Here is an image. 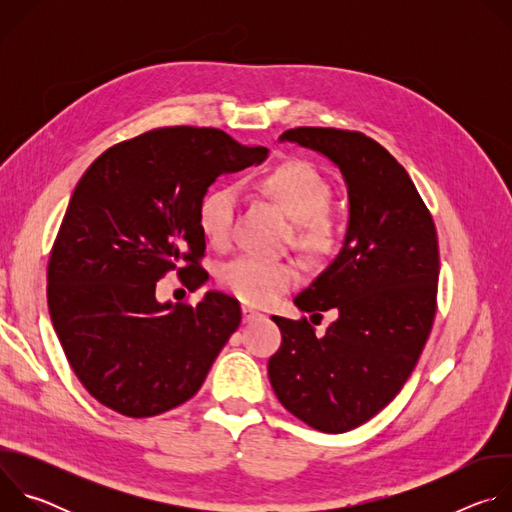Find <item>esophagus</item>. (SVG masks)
Segmentation results:
<instances>
[{
	"label": "esophagus",
	"mask_w": 512,
	"mask_h": 512,
	"mask_svg": "<svg viewBox=\"0 0 512 512\" xmlns=\"http://www.w3.org/2000/svg\"><path fill=\"white\" fill-rule=\"evenodd\" d=\"M241 312H243V322H253V320L263 318V314H261V312H257L255 308H251V306H243V308H241Z\"/></svg>",
	"instance_id": "esophagus-1"
}]
</instances>
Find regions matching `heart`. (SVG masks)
<instances>
[{
    "label": "heart",
    "mask_w": 512,
    "mask_h": 512,
    "mask_svg": "<svg viewBox=\"0 0 512 512\" xmlns=\"http://www.w3.org/2000/svg\"><path fill=\"white\" fill-rule=\"evenodd\" d=\"M289 218L296 223L294 243L310 257H326L340 243V225L326 210L332 198L324 176L304 162H285L257 182ZM237 206V188L216 184L208 188L196 208V223L208 245L221 249L229 243ZM300 273L287 259L239 255L218 269V281L245 304L265 306L298 285Z\"/></svg>",
    "instance_id": "b5f03b06"
}]
</instances>
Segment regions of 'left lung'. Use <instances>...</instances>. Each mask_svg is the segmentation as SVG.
Returning a JSON list of instances; mask_svg holds the SVG:
<instances>
[{
    "instance_id": "8db88e82",
    "label": "left lung",
    "mask_w": 512,
    "mask_h": 512,
    "mask_svg": "<svg viewBox=\"0 0 512 512\" xmlns=\"http://www.w3.org/2000/svg\"><path fill=\"white\" fill-rule=\"evenodd\" d=\"M281 141L338 166L350 218L336 259L294 300L312 316L336 310L338 320L318 338L306 318L273 316L281 346L269 358V381L289 413L344 433L387 407L415 369L435 318L437 233L409 174L375 139L296 127Z\"/></svg>"
}]
</instances>
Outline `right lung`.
Returning <instances> with one entry per match:
<instances>
[{
    "instance_id": "add662e5",
    "label": "right lung",
    "mask_w": 512,
    "mask_h": 512,
    "mask_svg": "<svg viewBox=\"0 0 512 512\" xmlns=\"http://www.w3.org/2000/svg\"><path fill=\"white\" fill-rule=\"evenodd\" d=\"M212 127H162L103 152L70 196L48 261V310L83 387L127 417L188 401L241 324L221 291L160 304L168 271L188 289L206 281L200 196L221 176L267 158Z\"/></svg>"
}]
</instances>
